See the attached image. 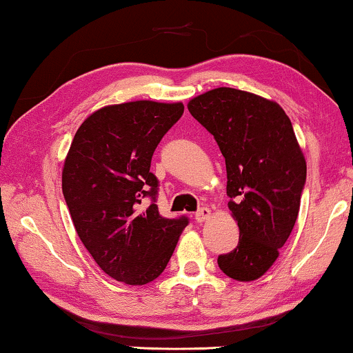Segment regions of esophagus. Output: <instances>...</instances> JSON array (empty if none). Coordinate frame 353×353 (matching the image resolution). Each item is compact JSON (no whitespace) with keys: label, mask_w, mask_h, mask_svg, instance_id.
<instances>
[{"label":"esophagus","mask_w":353,"mask_h":353,"mask_svg":"<svg viewBox=\"0 0 353 353\" xmlns=\"http://www.w3.org/2000/svg\"><path fill=\"white\" fill-rule=\"evenodd\" d=\"M209 216H210V209H207V207H201V209L194 214V219L197 223H202V221H205Z\"/></svg>","instance_id":"34e87169"}]
</instances>
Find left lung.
Masks as SVG:
<instances>
[{
	"label": "left lung",
	"instance_id": "8db88e82",
	"mask_svg": "<svg viewBox=\"0 0 353 353\" xmlns=\"http://www.w3.org/2000/svg\"><path fill=\"white\" fill-rule=\"evenodd\" d=\"M192 117L214 134L226 163L228 207L239 243L219 255L236 281H254L278 259L296 223L307 163L286 112L273 101L234 88L191 99Z\"/></svg>",
	"mask_w": 353,
	"mask_h": 353
}]
</instances>
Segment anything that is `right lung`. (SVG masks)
I'll return each instance as SVG.
<instances>
[{"label": "right lung", "instance_id": "obj_1", "mask_svg": "<svg viewBox=\"0 0 353 353\" xmlns=\"http://www.w3.org/2000/svg\"><path fill=\"white\" fill-rule=\"evenodd\" d=\"M183 110L156 101L108 105L80 125L65 157L62 192L77 234L99 268L125 284L154 281L190 223L159 214V180L149 172ZM144 199L152 201L146 211Z\"/></svg>", "mask_w": 353, "mask_h": 353}]
</instances>
